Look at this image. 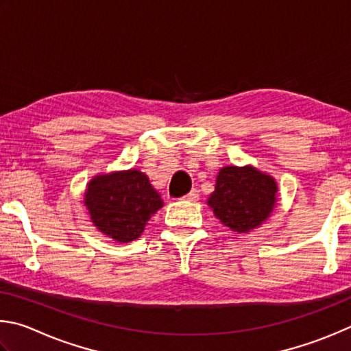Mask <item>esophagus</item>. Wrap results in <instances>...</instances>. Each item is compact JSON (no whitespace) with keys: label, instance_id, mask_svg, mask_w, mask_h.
<instances>
[{"label":"esophagus","instance_id":"esophagus-1","mask_svg":"<svg viewBox=\"0 0 351 351\" xmlns=\"http://www.w3.org/2000/svg\"><path fill=\"white\" fill-rule=\"evenodd\" d=\"M185 200H189V202H195V200H199V193H197V189H193V191H189L185 197H183Z\"/></svg>","mask_w":351,"mask_h":351}]
</instances>
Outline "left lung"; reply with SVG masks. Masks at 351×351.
Returning <instances> with one entry per match:
<instances>
[{
	"label": "left lung",
	"mask_w": 351,
	"mask_h": 351,
	"mask_svg": "<svg viewBox=\"0 0 351 351\" xmlns=\"http://www.w3.org/2000/svg\"><path fill=\"white\" fill-rule=\"evenodd\" d=\"M276 193V182L253 166H226L219 172L216 191L210 195L208 205L230 230L248 232L273 211Z\"/></svg>",
	"instance_id": "obj_1"
}]
</instances>
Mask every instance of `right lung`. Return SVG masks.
<instances>
[{
    "label": "right lung",
    "mask_w": 351,
    "mask_h": 351,
    "mask_svg": "<svg viewBox=\"0 0 351 351\" xmlns=\"http://www.w3.org/2000/svg\"><path fill=\"white\" fill-rule=\"evenodd\" d=\"M84 204L97 228L117 242L137 239L152 214L163 206L149 179L137 169L95 177Z\"/></svg>",
    "instance_id": "add662e5"
}]
</instances>
